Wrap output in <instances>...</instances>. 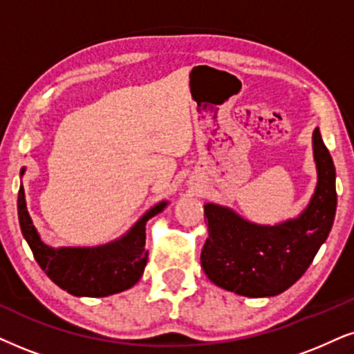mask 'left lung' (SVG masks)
Segmentation results:
<instances>
[{"mask_svg":"<svg viewBox=\"0 0 354 354\" xmlns=\"http://www.w3.org/2000/svg\"><path fill=\"white\" fill-rule=\"evenodd\" d=\"M312 149L317 186L297 217L265 225L227 205L204 204L209 239L201 252V266L218 288L245 297L277 296L314 261L335 221L337 173L319 127L312 133Z\"/></svg>","mask_w":354,"mask_h":354,"instance_id":"1","label":"left lung"}]
</instances>
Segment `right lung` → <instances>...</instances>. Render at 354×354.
Wrapping results in <instances>:
<instances>
[{
	"label": "right lung",
	"instance_id": "add662e5",
	"mask_svg": "<svg viewBox=\"0 0 354 354\" xmlns=\"http://www.w3.org/2000/svg\"><path fill=\"white\" fill-rule=\"evenodd\" d=\"M26 168H21V178ZM168 201L150 207L122 236L97 247H48L40 239L26 204L24 187L17 196L21 232L35 261L58 288L77 297H107L136 286L149 259L145 250L147 222L163 212Z\"/></svg>",
	"mask_w": 354,
	"mask_h": 354
}]
</instances>
